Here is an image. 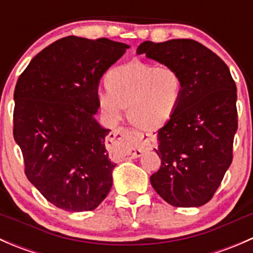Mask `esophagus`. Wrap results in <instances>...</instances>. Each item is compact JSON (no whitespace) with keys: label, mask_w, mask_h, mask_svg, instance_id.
Returning a JSON list of instances; mask_svg holds the SVG:
<instances>
[{"label":"esophagus","mask_w":253,"mask_h":253,"mask_svg":"<svg viewBox=\"0 0 253 253\" xmlns=\"http://www.w3.org/2000/svg\"><path fill=\"white\" fill-rule=\"evenodd\" d=\"M109 139L112 143H120L124 145V153L128 158L141 157L144 152L157 147V141L152 134L128 128L115 129Z\"/></svg>","instance_id":"esophagus-1"}]
</instances>
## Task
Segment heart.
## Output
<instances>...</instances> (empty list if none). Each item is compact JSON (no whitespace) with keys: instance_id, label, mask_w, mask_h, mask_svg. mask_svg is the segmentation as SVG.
Wrapping results in <instances>:
<instances>
[{"instance_id":"heart-1","label":"heart","mask_w":253,"mask_h":253,"mask_svg":"<svg viewBox=\"0 0 253 253\" xmlns=\"http://www.w3.org/2000/svg\"><path fill=\"white\" fill-rule=\"evenodd\" d=\"M106 85L98 91V103L106 116L114 121L121 119L128 106L129 120L144 129L167 124L177 110L183 91L182 78L175 68L141 61L114 68Z\"/></svg>"}]
</instances>
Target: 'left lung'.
I'll use <instances>...</instances> for the list:
<instances>
[{
    "label": "left lung",
    "mask_w": 253,
    "mask_h": 253,
    "mask_svg": "<svg viewBox=\"0 0 253 253\" xmlns=\"http://www.w3.org/2000/svg\"><path fill=\"white\" fill-rule=\"evenodd\" d=\"M137 53L175 68L183 83L177 110L158 131L162 167L150 183L174 207L206 205L233 162L237 95L229 67L192 39L144 42Z\"/></svg>",
    "instance_id": "1"
}]
</instances>
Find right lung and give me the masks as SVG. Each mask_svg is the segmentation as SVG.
<instances>
[{
	"instance_id": "add662e5",
	"label": "right lung",
	"mask_w": 253,
	"mask_h": 253,
	"mask_svg": "<svg viewBox=\"0 0 253 253\" xmlns=\"http://www.w3.org/2000/svg\"><path fill=\"white\" fill-rule=\"evenodd\" d=\"M128 47L71 35L40 51L18 78L14 141L28 180L57 208L93 211L110 191V129L94 115L100 106L99 81Z\"/></svg>"
}]
</instances>
